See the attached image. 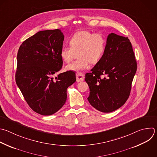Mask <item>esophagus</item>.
Here are the masks:
<instances>
[{
    "instance_id": "34e87169",
    "label": "esophagus",
    "mask_w": 157,
    "mask_h": 157,
    "mask_svg": "<svg viewBox=\"0 0 157 157\" xmlns=\"http://www.w3.org/2000/svg\"><path fill=\"white\" fill-rule=\"evenodd\" d=\"M84 75L81 72H78L76 73V81L77 82H81L84 81Z\"/></svg>"
}]
</instances>
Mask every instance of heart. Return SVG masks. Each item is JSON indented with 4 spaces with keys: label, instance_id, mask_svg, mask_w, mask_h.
<instances>
[{
    "label": "heart",
    "instance_id": "b5f03b06",
    "mask_svg": "<svg viewBox=\"0 0 157 157\" xmlns=\"http://www.w3.org/2000/svg\"><path fill=\"white\" fill-rule=\"evenodd\" d=\"M70 46L63 45L60 57L65 63H70L76 53L78 60L66 67V70L79 71L87 69L90 63H97L103 57L107 47V39L101 33L83 30L75 33L70 39Z\"/></svg>",
    "mask_w": 157,
    "mask_h": 157
}]
</instances>
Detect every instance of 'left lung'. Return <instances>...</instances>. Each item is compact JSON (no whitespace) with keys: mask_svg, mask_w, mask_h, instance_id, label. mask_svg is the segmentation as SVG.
I'll list each match as a JSON object with an SVG mask.
<instances>
[{"mask_svg":"<svg viewBox=\"0 0 157 157\" xmlns=\"http://www.w3.org/2000/svg\"><path fill=\"white\" fill-rule=\"evenodd\" d=\"M136 70L137 62L129 39L110 34L105 54L91 73L85 76L90 89L87 99L90 105L103 113L112 112L123 106L130 95Z\"/></svg>","mask_w":157,"mask_h":157,"instance_id":"obj_1","label":"left lung"}]
</instances>
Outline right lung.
<instances>
[{
	"mask_svg": "<svg viewBox=\"0 0 157 157\" xmlns=\"http://www.w3.org/2000/svg\"><path fill=\"white\" fill-rule=\"evenodd\" d=\"M63 40L59 29L40 31L25 40L18 49L16 83L30 108L42 115H51L63 106L67 89L76 80L72 71L53 78L62 67Z\"/></svg>",
	"mask_w": 157,
	"mask_h": 157,
	"instance_id": "1",
	"label": "right lung"
}]
</instances>
